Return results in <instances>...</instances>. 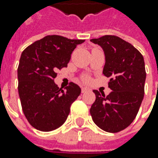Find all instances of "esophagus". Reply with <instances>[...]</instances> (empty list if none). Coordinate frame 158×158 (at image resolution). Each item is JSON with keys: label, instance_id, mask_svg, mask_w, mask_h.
<instances>
[{"label": "esophagus", "instance_id": "esophagus-1", "mask_svg": "<svg viewBox=\"0 0 158 158\" xmlns=\"http://www.w3.org/2000/svg\"><path fill=\"white\" fill-rule=\"evenodd\" d=\"M89 90V89L87 88V87H82V93H85Z\"/></svg>", "mask_w": 158, "mask_h": 158}]
</instances>
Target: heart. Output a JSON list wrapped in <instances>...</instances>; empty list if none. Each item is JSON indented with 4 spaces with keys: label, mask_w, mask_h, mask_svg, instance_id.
I'll use <instances>...</instances> for the list:
<instances>
[{
    "label": "heart",
    "mask_w": 158,
    "mask_h": 158,
    "mask_svg": "<svg viewBox=\"0 0 158 158\" xmlns=\"http://www.w3.org/2000/svg\"><path fill=\"white\" fill-rule=\"evenodd\" d=\"M83 80H84L85 82H89V78L88 76H85V77L83 78Z\"/></svg>",
    "instance_id": "heart-1"
}]
</instances>
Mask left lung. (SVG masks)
<instances>
[{
    "label": "left lung",
    "mask_w": 158,
    "mask_h": 158,
    "mask_svg": "<svg viewBox=\"0 0 158 158\" xmlns=\"http://www.w3.org/2000/svg\"><path fill=\"white\" fill-rule=\"evenodd\" d=\"M91 42L104 49L103 74L110 77L106 96L94 89L96 100L89 109L94 123L109 133L124 130L134 121L144 97L146 71L142 53L130 43L114 35H105Z\"/></svg>",
    "instance_id": "left-lung-1"
}]
</instances>
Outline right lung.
I'll list each match as a JSON object with an SVG mask.
<instances>
[{
    "instance_id": "right-lung-1",
    "label": "right lung",
    "mask_w": 158,
    "mask_h": 158,
    "mask_svg": "<svg viewBox=\"0 0 158 158\" xmlns=\"http://www.w3.org/2000/svg\"><path fill=\"white\" fill-rule=\"evenodd\" d=\"M84 40L48 35L27 46L17 69L18 94L22 109L34 128L49 132L64 124L80 87L69 82L66 89L53 82L57 70L67 68L71 53Z\"/></svg>"
}]
</instances>
